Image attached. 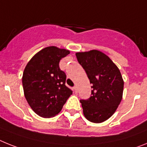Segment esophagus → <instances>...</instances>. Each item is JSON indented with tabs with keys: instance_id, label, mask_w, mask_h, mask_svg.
<instances>
[{
	"instance_id": "esophagus-1",
	"label": "esophagus",
	"mask_w": 147,
	"mask_h": 147,
	"mask_svg": "<svg viewBox=\"0 0 147 147\" xmlns=\"http://www.w3.org/2000/svg\"><path fill=\"white\" fill-rule=\"evenodd\" d=\"M73 89H74V92H75V93H77L78 92V89L77 86H75V87L73 88Z\"/></svg>"
}]
</instances>
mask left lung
Instances as JSON below:
<instances>
[{
  "mask_svg": "<svg viewBox=\"0 0 147 147\" xmlns=\"http://www.w3.org/2000/svg\"><path fill=\"white\" fill-rule=\"evenodd\" d=\"M75 55L92 85V96L80 100L84 115L90 122L102 123L114 114L122 100V75L115 63L100 51L92 49Z\"/></svg>",
  "mask_w": 147,
  "mask_h": 147,
  "instance_id": "1",
  "label": "left lung"
}]
</instances>
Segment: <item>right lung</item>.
Wrapping results in <instances>:
<instances>
[{
    "label": "right lung",
    "instance_id": "1",
    "mask_svg": "<svg viewBox=\"0 0 147 147\" xmlns=\"http://www.w3.org/2000/svg\"><path fill=\"white\" fill-rule=\"evenodd\" d=\"M69 50L55 46L37 52L24 69V96L34 112L42 118H52L61 111L72 94L65 85L66 75L59 68L61 59Z\"/></svg>",
    "mask_w": 147,
    "mask_h": 147
}]
</instances>
